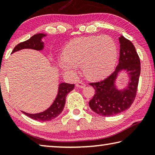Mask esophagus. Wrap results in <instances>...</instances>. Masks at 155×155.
Returning <instances> with one entry per match:
<instances>
[{
  "mask_svg": "<svg viewBox=\"0 0 155 155\" xmlns=\"http://www.w3.org/2000/svg\"><path fill=\"white\" fill-rule=\"evenodd\" d=\"M77 87H80V88H84L85 87V84L83 82H81V81H80V82L77 83Z\"/></svg>",
  "mask_w": 155,
  "mask_h": 155,
  "instance_id": "34e87169",
  "label": "esophagus"
}]
</instances>
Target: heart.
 Wrapping results in <instances>:
<instances>
[{"label":"heart","instance_id":"1","mask_svg":"<svg viewBox=\"0 0 155 155\" xmlns=\"http://www.w3.org/2000/svg\"><path fill=\"white\" fill-rule=\"evenodd\" d=\"M64 54L60 65L64 71L74 74L81 64V70L87 77L98 78L114 68L117 48L115 41L107 35L82 37L70 41Z\"/></svg>","mask_w":155,"mask_h":155}]
</instances>
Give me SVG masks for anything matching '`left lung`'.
Listing matches in <instances>:
<instances>
[{
    "label": "left lung",
    "instance_id": "1",
    "mask_svg": "<svg viewBox=\"0 0 155 155\" xmlns=\"http://www.w3.org/2000/svg\"><path fill=\"white\" fill-rule=\"evenodd\" d=\"M119 41L120 59L116 69L104 80L89 83L95 90L89 105L93 111L102 116H113L129 109L137 94L141 71L140 57L130 40L122 35ZM123 69L127 70L130 81L127 88L118 91L114 82L118 73Z\"/></svg>",
    "mask_w": 155,
    "mask_h": 155
}]
</instances>
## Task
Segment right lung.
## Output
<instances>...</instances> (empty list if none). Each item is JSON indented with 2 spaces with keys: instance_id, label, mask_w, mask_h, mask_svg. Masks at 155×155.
<instances>
[{
  "instance_id": "obj_1",
  "label": "right lung",
  "mask_w": 155,
  "mask_h": 155,
  "mask_svg": "<svg viewBox=\"0 0 155 155\" xmlns=\"http://www.w3.org/2000/svg\"><path fill=\"white\" fill-rule=\"evenodd\" d=\"M44 36H46V35L43 33H38L34 35L29 40L21 42L15 46L12 53L25 48H31L36 50V51H41L44 48V43L41 41V38H44ZM74 84L65 83H60L59 85L58 94H57L55 100L52 104V105L46 111L35 114H27L22 111V112L31 118L38 120V121L45 122L53 120L58 116L64 110L65 104V98H66L68 94L74 90Z\"/></svg>"
}]
</instances>
